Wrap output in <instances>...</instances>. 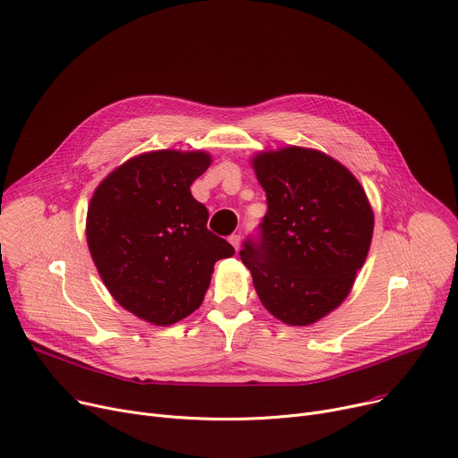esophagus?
<instances>
[{
	"label": "esophagus",
	"mask_w": 458,
	"mask_h": 458,
	"mask_svg": "<svg viewBox=\"0 0 458 458\" xmlns=\"http://www.w3.org/2000/svg\"><path fill=\"white\" fill-rule=\"evenodd\" d=\"M228 241L232 242V247H233L235 250H239V249H241V235L233 233V235H230V237H228Z\"/></svg>",
	"instance_id": "1"
}]
</instances>
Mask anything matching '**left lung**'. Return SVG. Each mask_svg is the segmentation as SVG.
<instances>
[{"instance_id":"8db88e82","label":"left lung","mask_w":458,"mask_h":458,"mask_svg":"<svg viewBox=\"0 0 458 458\" xmlns=\"http://www.w3.org/2000/svg\"><path fill=\"white\" fill-rule=\"evenodd\" d=\"M252 165L268 209L239 256L270 315L310 326L341 306L369 256L370 202L343 164L315 148L259 152Z\"/></svg>"}]
</instances>
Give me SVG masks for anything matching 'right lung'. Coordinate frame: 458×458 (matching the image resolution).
<instances>
[{
  "instance_id": "obj_1",
  "label": "right lung",
  "mask_w": 458,
  "mask_h": 458,
  "mask_svg": "<svg viewBox=\"0 0 458 458\" xmlns=\"http://www.w3.org/2000/svg\"><path fill=\"white\" fill-rule=\"evenodd\" d=\"M208 152L150 150L114 169L88 206V249L121 308L169 326L204 300L216 261L233 247L206 226L208 209L190 186Z\"/></svg>"
}]
</instances>
